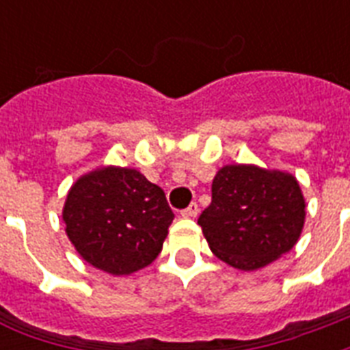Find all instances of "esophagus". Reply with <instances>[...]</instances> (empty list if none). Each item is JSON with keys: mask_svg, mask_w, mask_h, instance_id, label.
Wrapping results in <instances>:
<instances>
[{"mask_svg": "<svg viewBox=\"0 0 350 350\" xmlns=\"http://www.w3.org/2000/svg\"><path fill=\"white\" fill-rule=\"evenodd\" d=\"M198 213H200V207H198V203H191L185 211H181V216L183 218H196Z\"/></svg>", "mask_w": 350, "mask_h": 350, "instance_id": "1", "label": "esophagus"}]
</instances>
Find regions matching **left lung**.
I'll return each mask as SVG.
<instances>
[{
	"mask_svg": "<svg viewBox=\"0 0 350 350\" xmlns=\"http://www.w3.org/2000/svg\"><path fill=\"white\" fill-rule=\"evenodd\" d=\"M305 198L285 170L225 165L213 180V202L198 225L208 247L227 265L258 271L298 243Z\"/></svg>",
	"mask_w": 350,
	"mask_h": 350,
	"instance_id": "1",
	"label": "left lung"
}]
</instances>
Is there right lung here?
<instances>
[{"instance_id": "add662e5", "label": "right lung", "mask_w": 350, "mask_h": 350, "mask_svg": "<svg viewBox=\"0 0 350 350\" xmlns=\"http://www.w3.org/2000/svg\"><path fill=\"white\" fill-rule=\"evenodd\" d=\"M62 218L89 265L126 276L158 258L174 214L165 192L139 170L109 165L74 181Z\"/></svg>"}]
</instances>
